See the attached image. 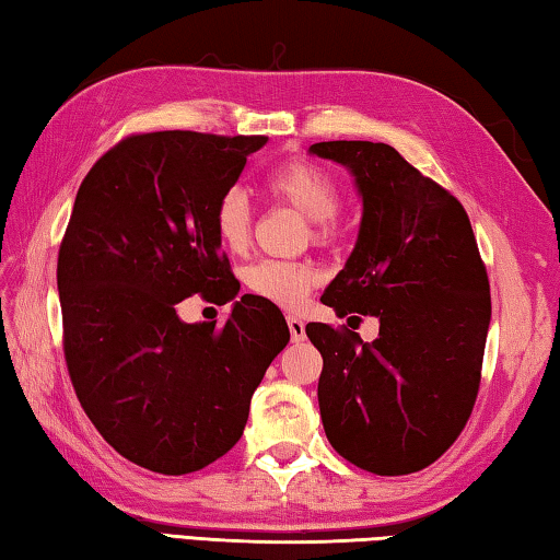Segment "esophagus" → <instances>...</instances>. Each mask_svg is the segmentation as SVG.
<instances>
[{"label": "esophagus", "instance_id": "obj_1", "mask_svg": "<svg viewBox=\"0 0 560 560\" xmlns=\"http://www.w3.org/2000/svg\"><path fill=\"white\" fill-rule=\"evenodd\" d=\"M289 332H291V340L293 342H301L306 338V323H303L299 315H289Z\"/></svg>", "mask_w": 560, "mask_h": 560}]
</instances>
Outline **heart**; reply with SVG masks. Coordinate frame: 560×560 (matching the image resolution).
<instances>
[{"label": "heart", "instance_id": "heart-1", "mask_svg": "<svg viewBox=\"0 0 560 560\" xmlns=\"http://www.w3.org/2000/svg\"><path fill=\"white\" fill-rule=\"evenodd\" d=\"M267 190L315 222V237H328L330 220L338 215L342 202L338 180L328 171L311 161H291L271 171L267 176ZM212 228L220 245L230 252H242L249 245L252 208L245 190L232 186L222 192L212 210ZM245 283L252 293L273 306L299 308L313 289L315 273L306 264L261 259L247 267Z\"/></svg>", "mask_w": 560, "mask_h": 560}]
</instances>
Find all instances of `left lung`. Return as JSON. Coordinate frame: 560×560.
<instances>
[{
    "label": "left lung",
    "mask_w": 560,
    "mask_h": 560,
    "mask_svg": "<svg viewBox=\"0 0 560 560\" xmlns=\"http://www.w3.org/2000/svg\"><path fill=\"white\" fill-rule=\"evenodd\" d=\"M308 151L348 168L362 198L358 242L320 301L340 318H380L372 342L306 325L323 358L325 435L368 472L423 470L460 435L480 389L492 303L470 220L389 144L320 141Z\"/></svg>",
    "instance_id": "left-lung-1"
}]
</instances>
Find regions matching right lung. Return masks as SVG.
<instances>
[{
    "label": "right lung",
    "mask_w": 560,
    "mask_h": 560,
    "mask_svg": "<svg viewBox=\"0 0 560 560\" xmlns=\"http://www.w3.org/2000/svg\"><path fill=\"white\" fill-rule=\"evenodd\" d=\"M267 137L151 131L121 139L80 183L58 252L63 352L88 419L161 475L215 463L245 431L252 394L287 348L261 296L237 299L212 210ZM200 292L233 301L225 326L183 324Z\"/></svg>",
    "instance_id": "obj_1"
}]
</instances>
